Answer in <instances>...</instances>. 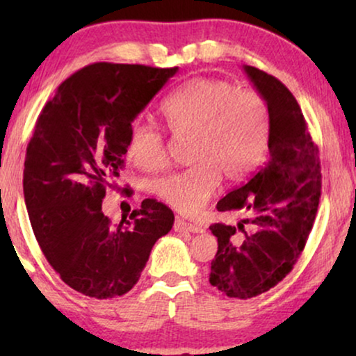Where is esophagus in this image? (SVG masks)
Returning <instances> with one entry per match:
<instances>
[{"label":"esophagus","mask_w":356,"mask_h":356,"mask_svg":"<svg viewBox=\"0 0 356 356\" xmlns=\"http://www.w3.org/2000/svg\"><path fill=\"white\" fill-rule=\"evenodd\" d=\"M175 232H191V233H202L204 228L196 225V223H191V222H186L184 218H177L175 220Z\"/></svg>","instance_id":"obj_1"}]
</instances>
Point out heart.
<instances>
[{
	"mask_svg": "<svg viewBox=\"0 0 356 356\" xmlns=\"http://www.w3.org/2000/svg\"><path fill=\"white\" fill-rule=\"evenodd\" d=\"M162 115L175 138H191V167L152 183L155 196L175 211L193 216L206 206L222 178L240 181L259 167L270 136V111L259 92L232 82L193 77L167 97ZM128 155L139 168L154 172L168 162L165 138L134 123Z\"/></svg>",
	"mask_w": 356,
	"mask_h": 356,
	"instance_id": "heart-1",
	"label": "heart"
}]
</instances>
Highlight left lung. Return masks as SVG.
<instances>
[{"instance_id": "1", "label": "left lung", "mask_w": 356, "mask_h": 356, "mask_svg": "<svg viewBox=\"0 0 356 356\" xmlns=\"http://www.w3.org/2000/svg\"><path fill=\"white\" fill-rule=\"evenodd\" d=\"M243 70L269 106V160L250 181L217 202V211H241L248 217L236 227L211 225L218 250L209 274L211 285L238 300L264 293L293 269L321 197L318 147L298 102L274 76L252 66Z\"/></svg>"}]
</instances>
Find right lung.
<instances>
[{
	"label": "right lung",
	"instance_id": "obj_1",
	"mask_svg": "<svg viewBox=\"0 0 356 356\" xmlns=\"http://www.w3.org/2000/svg\"><path fill=\"white\" fill-rule=\"evenodd\" d=\"M177 72L94 63L67 77L37 120L24 162L33 235L61 280L90 298L128 293L173 227V212L155 199L120 223L102 201L120 177L136 116Z\"/></svg>",
	"mask_w": 356,
	"mask_h": 356
}]
</instances>
